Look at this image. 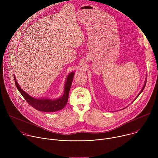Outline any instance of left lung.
<instances>
[{
	"mask_svg": "<svg viewBox=\"0 0 158 158\" xmlns=\"http://www.w3.org/2000/svg\"><path fill=\"white\" fill-rule=\"evenodd\" d=\"M146 82H145V84H144V87H143V89H142V90H141V92H140V93H139V94H141V93H142V92H143V90H144V87H145V86H146ZM139 95H138V96H139Z\"/></svg>",
	"mask_w": 158,
	"mask_h": 158,
	"instance_id": "8db88e82",
	"label": "left lung"
}]
</instances>
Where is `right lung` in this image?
<instances>
[{
    "mask_svg": "<svg viewBox=\"0 0 158 158\" xmlns=\"http://www.w3.org/2000/svg\"><path fill=\"white\" fill-rule=\"evenodd\" d=\"M74 73H71L67 76L64 86V93L63 96L59 99L55 100H51L49 99H35L32 98L20 87L17 81H15V77L14 80L18 91L29 105L39 111L55 112L61 110L67 104V101H68L69 91L74 77Z\"/></svg>",
    "mask_w": 158,
    "mask_h": 158,
    "instance_id": "obj_1",
    "label": "right lung"
}]
</instances>
